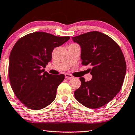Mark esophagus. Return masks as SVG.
I'll return each instance as SVG.
<instances>
[{
  "label": "esophagus",
  "mask_w": 135,
  "mask_h": 135,
  "mask_svg": "<svg viewBox=\"0 0 135 135\" xmlns=\"http://www.w3.org/2000/svg\"><path fill=\"white\" fill-rule=\"evenodd\" d=\"M64 75H65V77L66 79H72L73 78V76L71 75V74H64Z\"/></svg>",
  "instance_id": "34e87169"
}]
</instances>
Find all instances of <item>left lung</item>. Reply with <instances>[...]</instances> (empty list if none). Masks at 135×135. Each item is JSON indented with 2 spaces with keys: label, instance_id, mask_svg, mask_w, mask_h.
Wrapping results in <instances>:
<instances>
[{
  "label": "left lung",
  "instance_id": "left-lung-1",
  "mask_svg": "<svg viewBox=\"0 0 135 135\" xmlns=\"http://www.w3.org/2000/svg\"><path fill=\"white\" fill-rule=\"evenodd\" d=\"M81 47L82 65L90 64V81L80 77L81 86L74 91L76 100L89 108H97L116 96L122 87L126 63L120 47L108 35L94 31L75 37Z\"/></svg>",
  "mask_w": 135,
  "mask_h": 135
}]
</instances>
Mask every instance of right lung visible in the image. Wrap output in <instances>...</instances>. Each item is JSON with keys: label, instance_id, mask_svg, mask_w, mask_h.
<instances>
[{"label": "right lung", "instance_id": "right-lung-1", "mask_svg": "<svg viewBox=\"0 0 135 135\" xmlns=\"http://www.w3.org/2000/svg\"><path fill=\"white\" fill-rule=\"evenodd\" d=\"M69 39L36 32L23 36L13 46L9 57V81L15 94L27 108L41 110L55 100L64 75H52L44 68L51 61L54 49Z\"/></svg>", "mask_w": 135, "mask_h": 135}]
</instances>
